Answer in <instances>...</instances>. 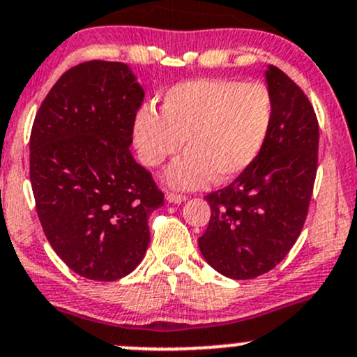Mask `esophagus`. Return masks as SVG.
I'll return each instance as SVG.
<instances>
[{
  "instance_id": "34e87169",
  "label": "esophagus",
  "mask_w": 357,
  "mask_h": 357,
  "mask_svg": "<svg viewBox=\"0 0 357 357\" xmlns=\"http://www.w3.org/2000/svg\"><path fill=\"white\" fill-rule=\"evenodd\" d=\"M166 200L169 204H183V202H186V197L185 195H178V193H167Z\"/></svg>"
}]
</instances>
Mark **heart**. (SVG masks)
Segmentation results:
<instances>
[{"instance_id":"obj_1","label":"heart","mask_w":357,"mask_h":357,"mask_svg":"<svg viewBox=\"0 0 357 357\" xmlns=\"http://www.w3.org/2000/svg\"><path fill=\"white\" fill-rule=\"evenodd\" d=\"M272 118V93L264 84L200 78L169 89L160 114L152 107L138 111L133 138L149 167L162 166L185 140L188 152L164 179L171 188L197 190L245 172L264 149Z\"/></svg>"}]
</instances>
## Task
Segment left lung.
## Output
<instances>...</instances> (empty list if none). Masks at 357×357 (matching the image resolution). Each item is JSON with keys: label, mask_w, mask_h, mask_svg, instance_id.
<instances>
[{"label": "left lung", "mask_w": 357, "mask_h": 357, "mask_svg": "<svg viewBox=\"0 0 357 357\" xmlns=\"http://www.w3.org/2000/svg\"><path fill=\"white\" fill-rule=\"evenodd\" d=\"M265 82L273 118L264 149L231 185L205 197L212 215L198 238L210 267L234 280L264 275L286 258L305 226L317 178L313 106L277 66H267Z\"/></svg>", "instance_id": "8db88e82"}]
</instances>
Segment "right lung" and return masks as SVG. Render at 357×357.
Returning a JSON list of instances; mask_svg holds the SVG:
<instances>
[{
    "label": "right lung",
    "mask_w": 357,
    "mask_h": 357,
    "mask_svg": "<svg viewBox=\"0 0 357 357\" xmlns=\"http://www.w3.org/2000/svg\"><path fill=\"white\" fill-rule=\"evenodd\" d=\"M145 92L125 63H80L59 77L30 133V183L47 241L78 275L109 282L138 267L164 193L131 155Z\"/></svg>",
    "instance_id": "1"
}]
</instances>
